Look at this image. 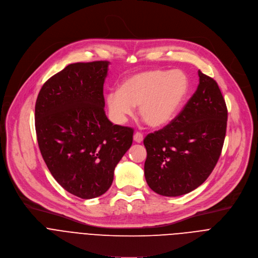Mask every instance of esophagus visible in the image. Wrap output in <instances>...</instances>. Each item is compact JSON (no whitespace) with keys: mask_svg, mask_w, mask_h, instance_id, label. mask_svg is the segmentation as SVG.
Segmentation results:
<instances>
[{"mask_svg":"<svg viewBox=\"0 0 258 258\" xmlns=\"http://www.w3.org/2000/svg\"><path fill=\"white\" fill-rule=\"evenodd\" d=\"M143 139H144V137H143V134L142 133H136L135 135H134V141L136 142V143H142L143 142Z\"/></svg>","mask_w":258,"mask_h":258,"instance_id":"esophagus-1","label":"esophagus"}]
</instances>
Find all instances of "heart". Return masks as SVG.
<instances>
[{
    "label": "heart",
    "instance_id": "heart-1",
    "mask_svg": "<svg viewBox=\"0 0 258 258\" xmlns=\"http://www.w3.org/2000/svg\"><path fill=\"white\" fill-rule=\"evenodd\" d=\"M189 92V80L180 70L152 69L128 77L115 90L107 94L110 118L117 124L125 122L139 106L145 122L159 127L171 121L179 111Z\"/></svg>",
    "mask_w": 258,
    "mask_h": 258
}]
</instances>
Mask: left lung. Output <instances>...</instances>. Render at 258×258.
Masks as SVG:
<instances>
[{
	"label": "left lung",
	"instance_id": "obj_1",
	"mask_svg": "<svg viewBox=\"0 0 258 258\" xmlns=\"http://www.w3.org/2000/svg\"><path fill=\"white\" fill-rule=\"evenodd\" d=\"M199 85L178 115L147 135L145 178L157 194L185 195L207 179L222 153L228 109L217 83L198 71Z\"/></svg>",
	"mask_w": 258,
	"mask_h": 258
}]
</instances>
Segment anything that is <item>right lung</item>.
Segmentation results:
<instances>
[{
    "mask_svg": "<svg viewBox=\"0 0 258 258\" xmlns=\"http://www.w3.org/2000/svg\"><path fill=\"white\" fill-rule=\"evenodd\" d=\"M108 61L73 63L50 78L35 103L42 156L59 185L82 199L103 195L133 144L134 130L104 111Z\"/></svg>",
    "mask_w": 258,
    "mask_h": 258,
    "instance_id": "1",
    "label": "right lung"
}]
</instances>
